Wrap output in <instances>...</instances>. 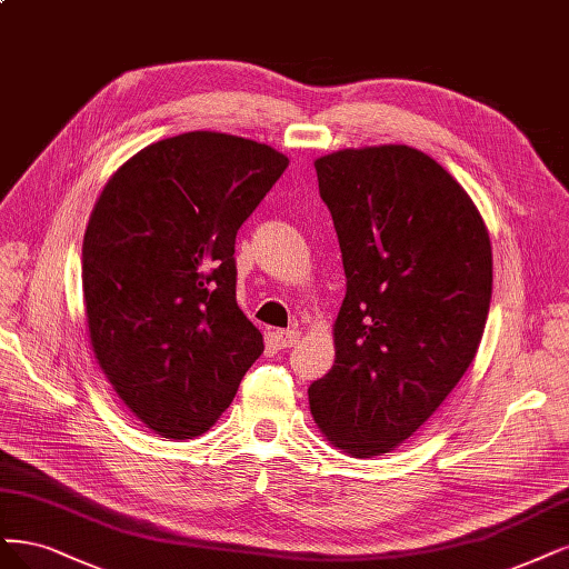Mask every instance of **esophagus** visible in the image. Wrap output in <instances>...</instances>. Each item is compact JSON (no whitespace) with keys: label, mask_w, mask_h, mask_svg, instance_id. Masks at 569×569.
<instances>
[{"label":"esophagus","mask_w":569,"mask_h":569,"mask_svg":"<svg viewBox=\"0 0 569 569\" xmlns=\"http://www.w3.org/2000/svg\"><path fill=\"white\" fill-rule=\"evenodd\" d=\"M276 339H278V343H280L282 348H291V346L299 343L301 331H299V329H278V331H276Z\"/></svg>","instance_id":"esophagus-1"}]
</instances>
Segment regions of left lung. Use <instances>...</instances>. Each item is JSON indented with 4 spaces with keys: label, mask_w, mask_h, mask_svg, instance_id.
<instances>
[{
    "label": "left lung",
    "mask_w": 569,
    "mask_h": 569,
    "mask_svg": "<svg viewBox=\"0 0 569 569\" xmlns=\"http://www.w3.org/2000/svg\"><path fill=\"white\" fill-rule=\"evenodd\" d=\"M346 299L337 360L308 388L322 436L356 459L407 440L473 362L492 299V244L468 192L409 146L316 160Z\"/></svg>",
    "instance_id": "left-lung-1"
}]
</instances>
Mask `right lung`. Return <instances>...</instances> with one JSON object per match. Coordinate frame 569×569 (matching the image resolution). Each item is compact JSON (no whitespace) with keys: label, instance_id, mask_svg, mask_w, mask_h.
<instances>
[{"label":"right lung","instance_id":"right-lung-1","mask_svg":"<svg viewBox=\"0 0 569 569\" xmlns=\"http://www.w3.org/2000/svg\"><path fill=\"white\" fill-rule=\"evenodd\" d=\"M287 164L266 143L188 131L136 152L91 211V348L114 393L162 438L209 430L263 352L234 299V234Z\"/></svg>","mask_w":569,"mask_h":569}]
</instances>
